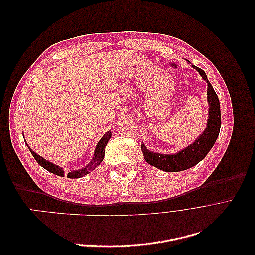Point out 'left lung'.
<instances>
[{
  "mask_svg": "<svg viewBox=\"0 0 255 255\" xmlns=\"http://www.w3.org/2000/svg\"><path fill=\"white\" fill-rule=\"evenodd\" d=\"M192 68H195L207 83V102L210 104V109H208L207 126L204 132L197 138L194 143L189 144L187 148L175 154L154 153L146 149L144 144H141V151L146 163L166 172L183 171L196 166L211 151L220 132L221 116L218 96L216 95L202 69L194 65H192Z\"/></svg>",
  "mask_w": 255,
  "mask_h": 255,
  "instance_id": "left-lung-1",
  "label": "left lung"
}]
</instances>
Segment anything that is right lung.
I'll return each instance as SVG.
<instances>
[{
  "label": "right lung",
  "mask_w": 255,
  "mask_h": 255,
  "mask_svg": "<svg viewBox=\"0 0 255 255\" xmlns=\"http://www.w3.org/2000/svg\"><path fill=\"white\" fill-rule=\"evenodd\" d=\"M111 136H112L111 132H106L104 134V136L101 138V140L98 142V144L96 146L95 155H94V157H92L90 163L85 168H82L81 170H73L71 172H69L68 175H67L69 179H79V177H81V176L86 175V174L90 173L91 171H94L95 169L102 163V160L104 158V154H105V146H106L107 142H109ZM28 149H29L30 153L33 154V156L36 159L37 163L39 164L41 167H43L45 170H48L49 172H52V173L59 175V176H65L64 170L59 166H57L55 164H52L51 161H49V160H45L43 157H41V156L38 155V154H36L32 149L29 148V146H28Z\"/></svg>",
  "instance_id": "obj_1"
}]
</instances>
